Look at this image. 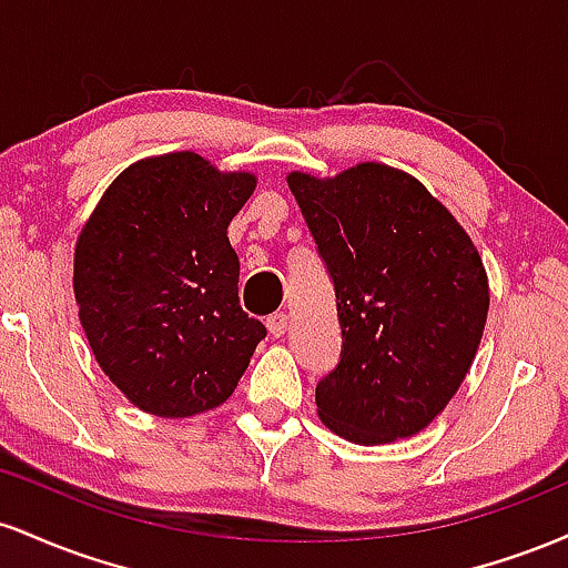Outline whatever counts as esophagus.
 I'll use <instances>...</instances> for the list:
<instances>
[{"label": "esophagus", "mask_w": 568, "mask_h": 568, "mask_svg": "<svg viewBox=\"0 0 568 568\" xmlns=\"http://www.w3.org/2000/svg\"><path fill=\"white\" fill-rule=\"evenodd\" d=\"M266 328H270V334L275 338L285 336V331H288V315H285V312H277V315H272L270 321H266Z\"/></svg>", "instance_id": "34e87169"}]
</instances>
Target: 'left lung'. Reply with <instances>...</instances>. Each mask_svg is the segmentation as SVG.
<instances>
[{
  "label": "left lung",
  "instance_id": "obj_1",
  "mask_svg": "<svg viewBox=\"0 0 568 568\" xmlns=\"http://www.w3.org/2000/svg\"><path fill=\"white\" fill-rule=\"evenodd\" d=\"M288 186L334 280L342 361L315 389L331 433L382 446L422 433L470 371L488 277L470 234L422 181L357 162Z\"/></svg>",
  "mask_w": 568,
  "mask_h": 568
}]
</instances>
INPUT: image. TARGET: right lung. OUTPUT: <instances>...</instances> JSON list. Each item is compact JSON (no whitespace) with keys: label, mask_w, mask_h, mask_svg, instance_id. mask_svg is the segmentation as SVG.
<instances>
[{"label":"right lung","mask_w":568,"mask_h":568,"mask_svg":"<svg viewBox=\"0 0 568 568\" xmlns=\"http://www.w3.org/2000/svg\"><path fill=\"white\" fill-rule=\"evenodd\" d=\"M256 189L194 152L133 162L74 245V298L98 366L135 408L184 419L221 406L266 328L240 306L226 230Z\"/></svg>","instance_id":"add662e5"}]
</instances>
